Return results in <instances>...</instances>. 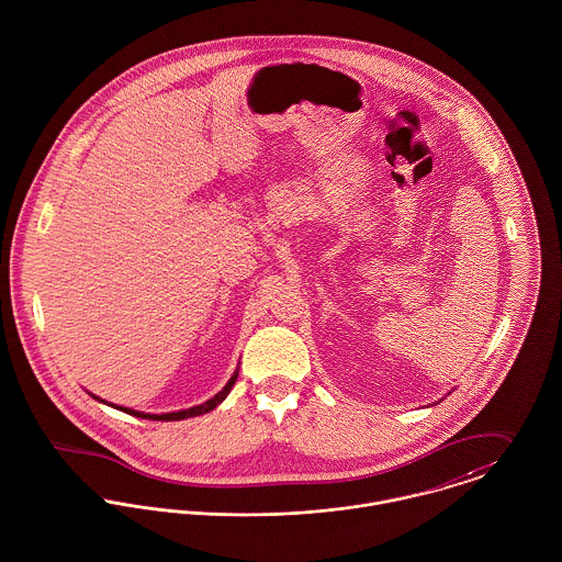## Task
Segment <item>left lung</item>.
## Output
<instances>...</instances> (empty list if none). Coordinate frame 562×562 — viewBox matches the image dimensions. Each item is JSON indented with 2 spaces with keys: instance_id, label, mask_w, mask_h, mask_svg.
<instances>
[{
  "instance_id": "1",
  "label": "left lung",
  "mask_w": 562,
  "mask_h": 562,
  "mask_svg": "<svg viewBox=\"0 0 562 562\" xmlns=\"http://www.w3.org/2000/svg\"><path fill=\"white\" fill-rule=\"evenodd\" d=\"M439 401H441V398H439Z\"/></svg>"
}]
</instances>
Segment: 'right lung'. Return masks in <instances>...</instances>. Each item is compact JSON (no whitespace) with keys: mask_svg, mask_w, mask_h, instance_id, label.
I'll return each mask as SVG.
<instances>
[{"mask_svg":"<svg viewBox=\"0 0 562 562\" xmlns=\"http://www.w3.org/2000/svg\"><path fill=\"white\" fill-rule=\"evenodd\" d=\"M241 364V362H239ZM237 376H239V367H237V371L233 373V376L228 379V383L215 394V396H211L209 401H204V403H200V405H193V407H188V409H179V412H166V414H146V412H137V409H131V407H123V405H114V403H108V401H103L101 396H97V394H92V392H88L92 398H97L99 403H105V405H110V407H114V409H121V412H125V414H131V416H135V418H146V420H164V423H168V420H186V418H193V416H202V414H209L211 409H215L228 394H231V390H233V385H235V381H237Z\"/></svg>","mask_w":562,"mask_h":562,"instance_id":"add662e5","label":"right lung"}]
</instances>
